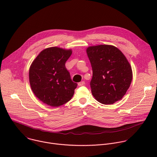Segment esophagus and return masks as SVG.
<instances>
[{
  "label": "esophagus",
  "instance_id": "esophagus-1",
  "mask_svg": "<svg viewBox=\"0 0 157 157\" xmlns=\"http://www.w3.org/2000/svg\"><path fill=\"white\" fill-rule=\"evenodd\" d=\"M84 84H85L84 81H81V82H79L78 83V86H83V85H84Z\"/></svg>",
  "mask_w": 157,
  "mask_h": 157
}]
</instances>
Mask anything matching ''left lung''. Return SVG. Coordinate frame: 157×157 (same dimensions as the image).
Segmentation results:
<instances>
[{"label":"left lung","instance_id":"obj_1","mask_svg":"<svg viewBox=\"0 0 157 157\" xmlns=\"http://www.w3.org/2000/svg\"><path fill=\"white\" fill-rule=\"evenodd\" d=\"M86 52L93 69L90 85L94 98L104 104L120 101L129 88L133 76L125 55L109 44L89 47Z\"/></svg>","mask_w":157,"mask_h":157}]
</instances>
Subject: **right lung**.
I'll return each mask as SVG.
<instances>
[{
    "mask_svg": "<svg viewBox=\"0 0 157 157\" xmlns=\"http://www.w3.org/2000/svg\"><path fill=\"white\" fill-rule=\"evenodd\" d=\"M72 50L56 47L42 50L33 61L29 81L35 96L52 107H59L70 101L78 84L72 81L66 61Z\"/></svg>",
    "mask_w": 157,
    "mask_h": 157,
    "instance_id": "obj_1",
    "label": "right lung"
}]
</instances>
